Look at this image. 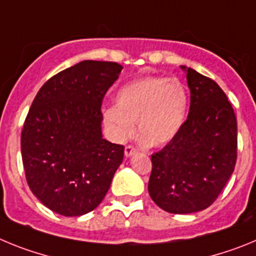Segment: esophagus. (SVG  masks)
Returning a JSON list of instances; mask_svg holds the SVG:
<instances>
[{"instance_id": "esophagus-1", "label": "esophagus", "mask_w": 256, "mask_h": 256, "mask_svg": "<svg viewBox=\"0 0 256 256\" xmlns=\"http://www.w3.org/2000/svg\"><path fill=\"white\" fill-rule=\"evenodd\" d=\"M137 152V148H133L132 144H126V148H124V154H126V156H132L133 154Z\"/></svg>"}]
</instances>
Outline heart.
<instances>
[{
    "mask_svg": "<svg viewBox=\"0 0 256 256\" xmlns=\"http://www.w3.org/2000/svg\"><path fill=\"white\" fill-rule=\"evenodd\" d=\"M188 96L178 79L144 76L126 83L115 94V106L104 110V123L115 141L137 130L144 142L162 146L178 134L186 119Z\"/></svg>",
    "mask_w": 256,
    "mask_h": 256,
    "instance_id": "1",
    "label": "heart"
}]
</instances>
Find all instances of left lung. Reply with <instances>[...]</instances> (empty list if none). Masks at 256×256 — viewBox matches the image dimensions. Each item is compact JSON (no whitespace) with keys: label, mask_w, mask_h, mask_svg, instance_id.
Here are the masks:
<instances>
[{"label":"left lung","mask_w":256,"mask_h":256,"mask_svg":"<svg viewBox=\"0 0 256 256\" xmlns=\"http://www.w3.org/2000/svg\"><path fill=\"white\" fill-rule=\"evenodd\" d=\"M191 105L186 122L166 146L151 155L148 194L173 214L204 210L216 200L234 170L237 120L227 96L212 79L191 68Z\"/></svg>","instance_id":"8db88e82"}]
</instances>
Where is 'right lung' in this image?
<instances>
[{
    "label": "right lung",
    "mask_w": 256,
    "mask_h": 256,
    "mask_svg": "<svg viewBox=\"0 0 256 256\" xmlns=\"http://www.w3.org/2000/svg\"><path fill=\"white\" fill-rule=\"evenodd\" d=\"M112 61H80L44 83L22 130L29 188L52 212L79 216L96 209L123 162L124 146L102 138L101 105L119 78Z\"/></svg>",
    "instance_id": "obj_1"
}]
</instances>
